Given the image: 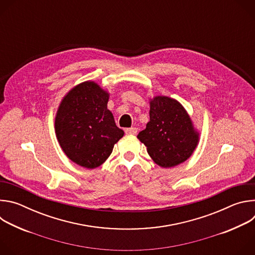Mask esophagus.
<instances>
[{"label":"esophagus","mask_w":255,"mask_h":255,"mask_svg":"<svg viewBox=\"0 0 255 255\" xmlns=\"http://www.w3.org/2000/svg\"><path fill=\"white\" fill-rule=\"evenodd\" d=\"M125 133L127 135H136L137 134V128H135V127L127 128V129H125Z\"/></svg>","instance_id":"obj_1"}]
</instances>
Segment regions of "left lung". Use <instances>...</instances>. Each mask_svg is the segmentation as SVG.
Returning <instances> with one entry per match:
<instances>
[{
	"mask_svg": "<svg viewBox=\"0 0 255 255\" xmlns=\"http://www.w3.org/2000/svg\"><path fill=\"white\" fill-rule=\"evenodd\" d=\"M149 104L150 120L137 138L157 165L168 168L183 163L200 139L191 117L183 105L169 97L156 96Z\"/></svg>",
	"mask_w": 255,
	"mask_h": 255,
	"instance_id": "obj_1",
	"label": "left lung"
}]
</instances>
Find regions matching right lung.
Wrapping results in <instances>:
<instances>
[{
	"label": "right lung",
	"instance_id": "right-lung-1",
	"mask_svg": "<svg viewBox=\"0 0 255 255\" xmlns=\"http://www.w3.org/2000/svg\"><path fill=\"white\" fill-rule=\"evenodd\" d=\"M109 93L87 81L62 99L55 116V134L65 155L86 168L103 164L124 135L108 110Z\"/></svg>",
	"mask_w": 255,
	"mask_h": 255
}]
</instances>
